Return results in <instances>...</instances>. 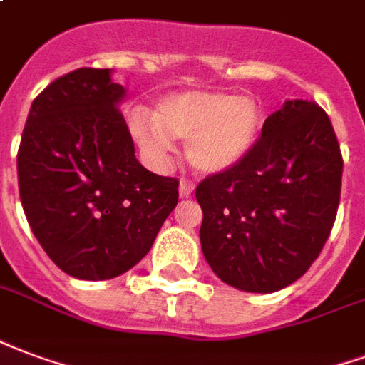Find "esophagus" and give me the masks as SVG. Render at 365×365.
Here are the masks:
<instances>
[{
    "label": "esophagus",
    "mask_w": 365,
    "mask_h": 365,
    "mask_svg": "<svg viewBox=\"0 0 365 365\" xmlns=\"http://www.w3.org/2000/svg\"><path fill=\"white\" fill-rule=\"evenodd\" d=\"M193 190H195V185L190 180H182L180 182V197H191L193 195Z\"/></svg>",
    "instance_id": "esophagus-1"
}]
</instances>
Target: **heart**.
Returning <instances> with one entry per match:
<instances>
[{
  "instance_id": "heart-1",
  "label": "heart",
  "mask_w": 365,
  "mask_h": 365,
  "mask_svg": "<svg viewBox=\"0 0 365 365\" xmlns=\"http://www.w3.org/2000/svg\"><path fill=\"white\" fill-rule=\"evenodd\" d=\"M263 128L257 100L226 93H183L162 100L153 118L135 114L131 133L143 153L162 158L170 139H183L185 156L203 174H222L250 155Z\"/></svg>"
}]
</instances>
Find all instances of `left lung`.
<instances>
[{
    "label": "left lung",
    "mask_w": 365,
    "mask_h": 365,
    "mask_svg": "<svg viewBox=\"0 0 365 365\" xmlns=\"http://www.w3.org/2000/svg\"><path fill=\"white\" fill-rule=\"evenodd\" d=\"M342 155L315 102L286 100L244 160L197 185L201 250L226 284L271 294L323 250L341 201Z\"/></svg>",
    "instance_id": "1"
}]
</instances>
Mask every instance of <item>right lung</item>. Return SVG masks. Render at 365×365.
<instances>
[{
  "label": "right lung",
  "mask_w": 365,
  "mask_h": 365,
  "mask_svg": "<svg viewBox=\"0 0 365 365\" xmlns=\"http://www.w3.org/2000/svg\"><path fill=\"white\" fill-rule=\"evenodd\" d=\"M112 69L81 67L34 98L17 155L19 193L48 257L81 280L128 272L178 205V180L135 158Z\"/></svg>",
  "instance_id": "obj_1"
}]
</instances>
